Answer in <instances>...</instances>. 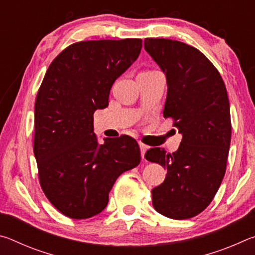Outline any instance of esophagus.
<instances>
[{"label": "esophagus", "instance_id": "34e87169", "mask_svg": "<svg viewBox=\"0 0 255 255\" xmlns=\"http://www.w3.org/2000/svg\"><path fill=\"white\" fill-rule=\"evenodd\" d=\"M139 148H140V155H141V158L144 159L145 157V152L147 150V146L143 143H139Z\"/></svg>", "mask_w": 255, "mask_h": 255}]
</instances>
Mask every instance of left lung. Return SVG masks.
Returning <instances> with one entry per match:
<instances>
[{"instance_id": "left-lung-1", "label": "left lung", "mask_w": 255, "mask_h": 255, "mask_svg": "<svg viewBox=\"0 0 255 255\" xmlns=\"http://www.w3.org/2000/svg\"><path fill=\"white\" fill-rule=\"evenodd\" d=\"M144 47L166 76L164 118L182 133L176 152L153 147L145 154L167 171L152 190L153 206L169 218L188 219L209 206L226 172L232 124L225 83L195 47L164 38H146Z\"/></svg>"}]
</instances>
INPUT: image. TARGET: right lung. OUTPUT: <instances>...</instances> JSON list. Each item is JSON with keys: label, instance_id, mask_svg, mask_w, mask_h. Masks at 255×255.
<instances>
[{"label": "right lung", "instance_id": "obj_1", "mask_svg": "<svg viewBox=\"0 0 255 255\" xmlns=\"http://www.w3.org/2000/svg\"><path fill=\"white\" fill-rule=\"evenodd\" d=\"M141 39L86 40L66 47L47 70L34 103L33 153L40 187L63 215L85 219L106 208L118 176L140 162L132 137L98 144L93 114L135 62Z\"/></svg>", "mask_w": 255, "mask_h": 255}]
</instances>
